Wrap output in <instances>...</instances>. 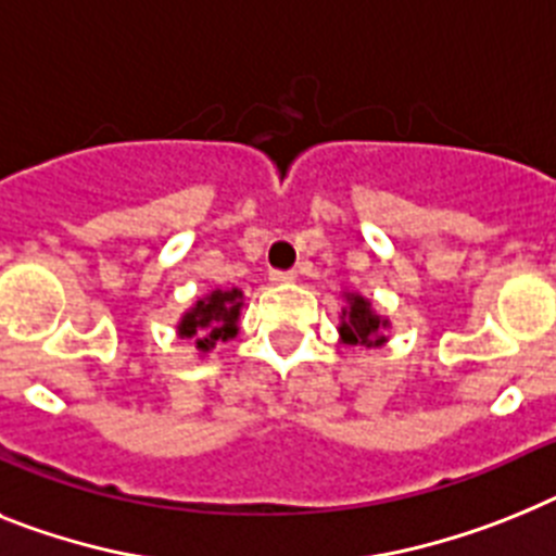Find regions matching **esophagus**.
<instances>
[{"mask_svg": "<svg viewBox=\"0 0 556 556\" xmlns=\"http://www.w3.org/2000/svg\"><path fill=\"white\" fill-rule=\"evenodd\" d=\"M293 277H296L293 270H270V274H268V279L274 282V286H282V282H293Z\"/></svg>", "mask_w": 556, "mask_h": 556, "instance_id": "1", "label": "esophagus"}]
</instances>
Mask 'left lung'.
Returning <instances> with one entry per match:
<instances>
[{"label":"left lung","instance_id":"8db88e82","mask_svg":"<svg viewBox=\"0 0 556 556\" xmlns=\"http://www.w3.org/2000/svg\"><path fill=\"white\" fill-rule=\"evenodd\" d=\"M384 321L370 311V302L362 300V296H350V307L342 311V339L350 344H381L384 336H381Z\"/></svg>","mask_w":556,"mask_h":556}]
</instances>
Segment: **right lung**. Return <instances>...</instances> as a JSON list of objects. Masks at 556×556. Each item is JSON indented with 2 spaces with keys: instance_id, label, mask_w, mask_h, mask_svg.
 <instances>
[{
  "instance_id": "right-lung-1",
  "label": "right lung",
  "mask_w": 556,
  "mask_h": 556,
  "mask_svg": "<svg viewBox=\"0 0 556 556\" xmlns=\"http://www.w3.org/2000/svg\"><path fill=\"white\" fill-rule=\"evenodd\" d=\"M240 291H214L200 300L180 321V336L194 339L200 350H212L217 342H226L237 333L240 316Z\"/></svg>"
}]
</instances>
